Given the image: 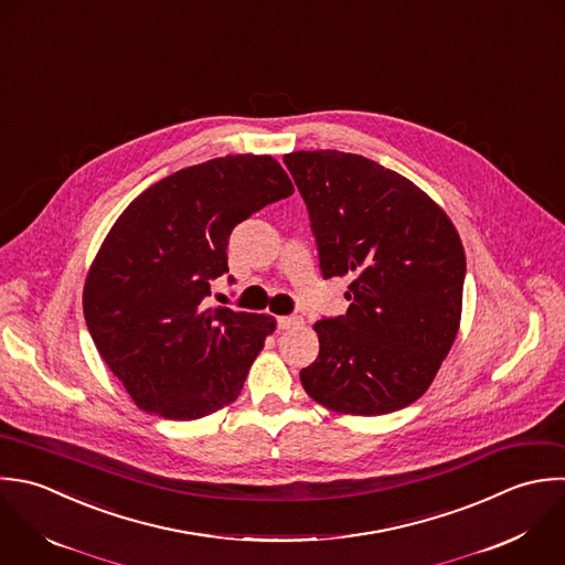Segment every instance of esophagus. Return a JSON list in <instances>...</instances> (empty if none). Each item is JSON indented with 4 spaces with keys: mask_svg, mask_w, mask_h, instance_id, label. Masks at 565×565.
Here are the masks:
<instances>
[{
    "mask_svg": "<svg viewBox=\"0 0 565 565\" xmlns=\"http://www.w3.org/2000/svg\"><path fill=\"white\" fill-rule=\"evenodd\" d=\"M303 321L299 319V317H277V326H279V330H290V328H297V326H301Z\"/></svg>",
    "mask_w": 565,
    "mask_h": 565,
    "instance_id": "1",
    "label": "esophagus"
}]
</instances>
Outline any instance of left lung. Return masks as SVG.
<instances>
[{
    "label": "left lung",
    "mask_w": 565,
    "mask_h": 565,
    "mask_svg": "<svg viewBox=\"0 0 565 565\" xmlns=\"http://www.w3.org/2000/svg\"><path fill=\"white\" fill-rule=\"evenodd\" d=\"M310 213L326 279L350 277V308L315 326L319 356L301 370L312 401L381 416L418 401L462 319L467 257L440 204L383 164L337 149L284 156Z\"/></svg>",
    "instance_id": "8db88e82"
}]
</instances>
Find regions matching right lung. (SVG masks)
<instances>
[{"label": "right lung", "mask_w": 565, "mask_h": 565, "mask_svg": "<svg viewBox=\"0 0 565 565\" xmlns=\"http://www.w3.org/2000/svg\"><path fill=\"white\" fill-rule=\"evenodd\" d=\"M295 191L273 156H224L145 189L105 235L83 286L92 341L134 403L198 420L231 405L277 321L204 310L231 231Z\"/></svg>", "instance_id": "1"}]
</instances>
